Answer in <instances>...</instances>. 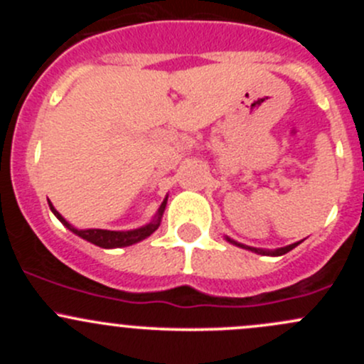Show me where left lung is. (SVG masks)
<instances>
[{
  "mask_svg": "<svg viewBox=\"0 0 364 364\" xmlns=\"http://www.w3.org/2000/svg\"><path fill=\"white\" fill-rule=\"evenodd\" d=\"M227 240H229V237H227ZM229 241H230V243L237 245V247H243V248H247V250H253V252H257V253H262V255H284V253L291 252L292 248H296L297 245H299V243H294V245H289V247H285V248H278V250H274V252H267V250H257V248L245 247V245H240V243H236V241H232V240H229Z\"/></svg>",
  "mask_w": 364,
  "mask_h": 364,
  "instance_id": "8db88e82",
  "label": "left lung"
}]
</instances>
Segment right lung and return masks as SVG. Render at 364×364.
Returning <instances> with one entry per match:
<instances>
[{"instance_id":"add662e5","label":"right lung","mask_w":364,"mask_h":364,"mask_svg":"<svg viewBox=\"0 0 364 364\" xmlns=\"http://www.w3.org/2000/svg\"><path fill=\"white\" fill-rule=\"evenodd\" d=\"M165 204H167V199H165L164 203H161L160 209H159V215H156L155 222H151V223H149V225L141 227V229H135V230H127V232H117V230H102V229H86V230L75 229V227L70 225L67 220H65L63 216H61L60 213H58L56 209H54V205L49 203L50 211H53L54 215H56L58 218H60V222L63 223V225H67L73 234H77V236H80V237H82V240L90 241V243L97 245V247H100V248L130 247V245L139 243V241L144 240V237L151 236V234L155 232L156 229H159L160 218H161V215H164Z\"/></svg>"}]
</instances>
